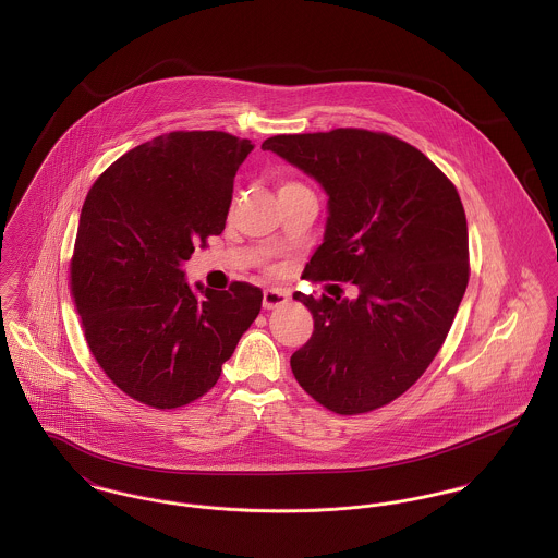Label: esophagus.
Listing matches in <instances>:
<instances>
[{
    "instance_id": "34e87169",
    "label": "esophagus",
    "mask_w": 558,
    "mask_h": 558,
    "mask_svg": "<svg viewBox=\"0 0 558 558\" xmlns=\"http://www.w3.org/2000/svg\"><path fill=\"white\" fill-rule=\"evenodd\" d=\"M289 302V293L282 289H265L263 291V308L274 310Z\"/></svg>"
}]
</instances>
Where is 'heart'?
<instances>
[{
  "instance_id": "b5f03b06",
  "label": "heart",
  "mask_w": 558,
  "mask_h": 558,
  "mask_svg": "<svg viewBox=\"0 0 558 558\" xmlns=\"http://www.w3.org/2000/svg\"><path fill=\"white\" fill-rule=\"evenodd\" d=\"M295 187H304L302 184H298V182H282L280 184V190H278V194L280 192H287V190H295Z\"/></svg>"
}]
</instances>
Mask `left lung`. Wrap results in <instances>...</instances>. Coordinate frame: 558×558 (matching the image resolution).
<instances>
[{
  "instance_id": "1",
  "label": "left lung",
  "mask_w": 558,
  "mask_h": 558,
  "mask_svg": "<svg viewBox=\"0 0 558 558\" xmlns=\"http://www.w3.org/2000/svg\"><path fill=\"white\" fill-rule=\"evenodd\" d=\"M260 147L329 196L325 238L304 278L360 291L357 300L293 295L312 312L314 331L291 355V371L338 415L380 409L433 364L466 291L460 194L417 147L387 132L276 134Z\"/></svg>"
}]
</instances>
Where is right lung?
<instances>
[{
	"label": "right lung",
	"instance_id": "obj_1",
	"mask_svg": "<svg viewBox=\"0 0 558 558\" xmlns=\"http://www.w3.org/2000/svg\"><path fill=\"white\" fill-rule=\"evenodd\" d=\"M248 138L218 130H178L118 158L89 187L70 291L87 347L125 396L178 409L220 378L263 293L190 289L182 263L225 231L233 180Z\"/></svg>",
	"mask_w": 558,
	"mask_h": 558
}]
</instances>
